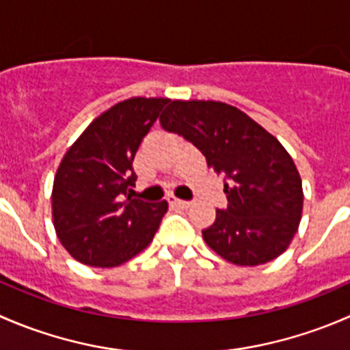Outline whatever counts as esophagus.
<instances>
[{"label":"esophagus","mask_w":350,"mask_h":350,"mask_svg":"<svg viewBox=\"0 0 350 350\" xmlns=\"http://www.w3.org/2000/svg\"><path fill=\"white\" fill-rule=\"evenodd\" d=\"M167 201H169V204H172V206H178V208H189L193 204V201L179 200V198H174V196H169Z\"/></svg>","instance_id":"1"}]
</instances>
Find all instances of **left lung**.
I'll return each instance as SVG.
<instances>
[{"mask_svg":"<svg viewBox=\"0 0 350 350\" xmlns=\"http://www.w3.org/2000/svg\"><path fill=\"white\" fill-rule=\"evenodd\" d=\"M161 125L185 137L225 178L228 204L217 210L203 239L237 266H259L288 249L303 210L301 178L276 137L221 101L176 100Z\"/></svg>","mask_w":350,"mask_h":350,"instance_id":"8db88e82","label":"left lung"}]
</instances>
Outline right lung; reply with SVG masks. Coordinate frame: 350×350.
I'll return each instance as SVG.
<instances>
[{"mask_svg":"<svg viewBox=\"0 0 350 350\" xmlns=\"http://www.w3.org/2000/svg\"><path fill=\"white\" fill-rule=\"evenodd\" d=\"M167 98H130L101 113L69 147L52 188L57 237L86 266L115 267L152 242L167 201L130 196L133 157Z\"/></svg>","mask_w":350,"mask_h":350,"instance_id":"add662e5","label":"right lung"}]
</instances>
